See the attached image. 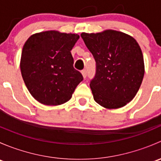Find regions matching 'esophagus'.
Wrapping results in <instances>:
<instances>
[{"label": "esophagus", "instance_id": "obj_1", "mask_svg": "<svg viewBox=\"0 0 161 161\" xmlns=\"http://www.w3.org/2000/svg\"><path fill=\"white\" fill-rule=\"evenodd\" d=\"M81 72H82V76H83L84 79H86V75H87L86 70H82Z\"/></svg>", "mask_w": 161, "mask_h": 161}]
</instances>
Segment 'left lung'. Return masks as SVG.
<instances>
[{
	"instance_id": "left-lung-1",
	"label": "left lung",
	"mask_w": 161,
	"mask_h": 161,
	"mask_svg": "<svg viewBox=\"0 0 161 161\" xmlns=\"http://www.w3.org/2000/svg\"><path fill=\"white\" fill-rule=\"evenodd\" d=\"M81 37L97 64L90 84L94 100L107 109L125 106L139 91L145 73L139 43L131 36L112 30L82 32Z\"/></svg>"
}]
</instances>
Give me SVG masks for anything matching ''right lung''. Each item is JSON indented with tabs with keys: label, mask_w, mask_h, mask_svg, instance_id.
<instances>
[{
	"label": "right lung",
	"mask_w": 161,
	"mask_h": 161,
	"mask_svg": "<svg viewBox=\"0 0 161 161\" xmlns=\"http://www.w3.org/2000/svg\"><path fill=\"white\" fill-rule=\"evenodd\" d=\"M79 36L56 30L32 35L24 44L20 61L22 79L40 103L58 106L69 101L83 79L73 67L71 50Z\"/></svg>",
	"instance_id": "1"
}]
</instances>
